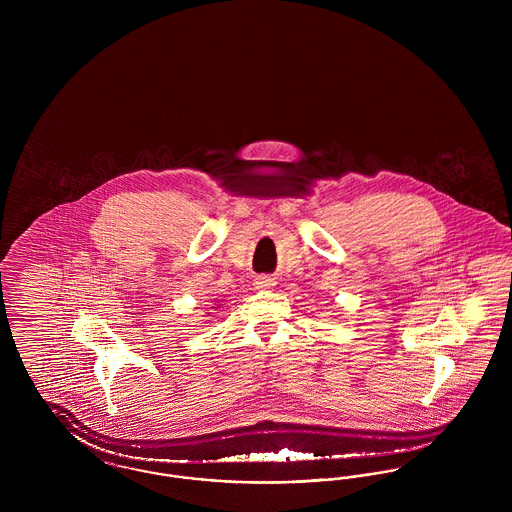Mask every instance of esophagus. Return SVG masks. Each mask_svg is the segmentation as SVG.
<instances>
[{"label":"esophagus","mask_w":512,"mask_h":512,"mask_svg":"<svg viewBox=\"0 0 512 512\" xmlns=\"http://www.w3.org/2000/svg\"><path fill=\"white\" fill-rule=\"evenodd\" d=\"M253 284L257 290H272L276 286V280L272 276H257Z\"/></svg>","instance_id":"esophagus-1"}]
</instances>
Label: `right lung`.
Segmentation results:
<instances>
[{
	"label": "right lung",
	"instance_id": "right-lung-1",
	"mask_svg": "<svg viewBox=\"0 0 512 512\" xmlns=\"http://www.w3.org/2000/svg\"><path fill=\"white\" fill-rule=\"evenodd\" d=\"M211 309H217V307H211Z\"/></svg>",
	"mask_w": 512,
	"mask_h": 512
}]
</instances>
